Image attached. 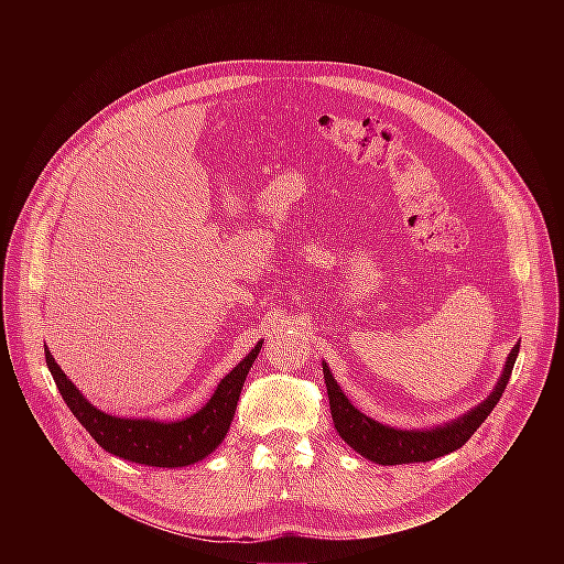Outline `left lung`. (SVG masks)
<instances>
[{"label": "left lung", "instance_id": "obj_1", "mask_svg": "<svg viewBox=\"0 0 564 564\" xmlns=\"http://www.w3.org/2000/svg\"><path fill=\"white\" fill-rule=\"evenodd\" d=\"M518 350H520V346L516 344L505 361V368H502V375H500L496 388L489 392V397L485 401H479L477 406H473L457 420H451V422H444L437 426L413 429V431L381 424V422L368 417L366 413H361L344 394L341 386L337 383L328 364L324 361L321 366H324V379H326V388H328V397H330V413H333L335 429L350 448H355L366 459H370L375 464H383V466L386 464L392 466V464H411V462H431L435 457L453 453L468 442V437L496 409V404L500 401V397L509 383Z\"/></svg>", "mask_w": 564, "mask_h": 564}]
</instances>
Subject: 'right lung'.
<instances>
[{
  "label": "right lung",
  "instance_id": "obj_1",
  "mask_svg": "<svg viewBox=\"0 0 564 564\" xmlns=\"http://www.w3.org/2000/svg\"><path fill=\"white\" fill-rule=\"evenodd\" d=\"M261 346L263 339L243 357V361H238L220 379L203 409L176 422H160L153 417H118L100 411L64 375L48 348H44V355L66 406L105 451L144 466L178 468L205 459L225 440L234 420L240 388H243Z\"/></svg>",
  "mask_w": 564,
  "mask_h": 564
}]
</instances>
